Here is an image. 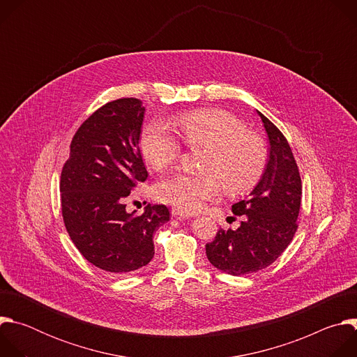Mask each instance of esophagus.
Returning a JSON list of instances; mask_svg holds the SVG:
<instances>
[{
	"label": "esophagus",
	"instance_id": "esophagus-1",
	"mask_svg": "<svg viewBox=\"0 0 357 357\" xmlns=\"http://www.w3.org/2000/svg\"><path fill=\"white\" fill-rule=\"evenodd\" d=\"M171 213H172V216H175V218H182V219L192 218L190 213H188V212H185V211H182V209H178V208H172Z\"/></svg>",
	"mask_w": 357,
	"mask_h": 357
}]
</instances>
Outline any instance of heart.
Masks as SVG:
<instances>
[{
  "label": "heart",
  "instance_id": "obj_1",
  "mask_svg": "<svg viewBox=\"0 0 357 357\" xmlns=\"http://www.w3.org/2000/svg\"><path fill=\"white\" fill-rule=\"evenodd\" d=\"M179 130L189 146L208 148L202 175L175 174L155 188L161 202L185 212L197 211L206 200L218 199L222 183L229 193L251 190L261 179L268 160L264 139L245 130L233 114L203 109L183 114ZM141 151L145 161L157 171L172 167L181 155V142L162 121L146 124L141 132Z\"/></svg>",
  "mask_w": 357,
  "mask_h": 357
}]
</instances>
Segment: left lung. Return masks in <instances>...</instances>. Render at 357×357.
<instances>
[{
    "mask_svg": "<svg viewBox=\"0 0 357 357\" xmlns=\"http://www.w3.org/2000/svg\"><path fill=\"white\" fill-rule=\"evenodd\" d=\"M270 141L266 171L245 200L231 206L243 216L236 230L220 229L206 244L208 260L231 275L256 273L273 264L298 229L302 185L298 165L284 134L260 112Z\"/></svg>",
    "mask_w": 357,
    "mask_h": 357,
    "instance_id": "obj_1",
    "label": "left lung"
}]
</instances>
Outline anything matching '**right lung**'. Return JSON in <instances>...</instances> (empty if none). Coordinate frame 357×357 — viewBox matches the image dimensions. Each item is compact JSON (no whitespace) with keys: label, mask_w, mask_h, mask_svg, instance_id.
I'll list each match as a JSON object with an SVG mask.
<instances>
[{"label":"right lung","mask_w":357,"mask_h":357,"mask_svg":"<svg viewBox=\"0 0 357 357\" xmlns=\"http://www.w3.org/2000/svg\"><path fill=\"white\" fill-rule=\"evenodd\" d=\"M145 109L134 97L101 106L79 127L61 175L65 227L82 256L112 275L146 266L155 230L169 220L165 205L126 211L131 190L148 178L139 134Z\"/></svg>","instance_id":"right-lung-1"}]
</instances>
